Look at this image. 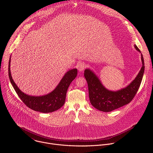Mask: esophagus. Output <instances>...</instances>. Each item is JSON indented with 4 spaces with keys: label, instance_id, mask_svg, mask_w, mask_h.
Listing matches in <instances>:
<instances>
[{
    "label": "esophagus",
    "instance_id": "obj_1",
    "mask_svg": "<svg viewBox=\"0 0 153 153\" xmlns=\"http://www.w3.org/2000/svg\"><path fill=\"white\" fill-rule=\"evenodd\" d=\"M86 67V65L85 63H80L78 65V69H79V70L80 71H82L83 70H84L85 69Z\"/></svg>",
    "mask_w": 153,
    "mask_h": 153
}]
</instances>
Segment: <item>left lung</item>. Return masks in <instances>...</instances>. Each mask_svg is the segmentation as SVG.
I'll list each match as a JSON object with an SVG mask.
<instances>
[{
    "label": "left lung",
    "mask_w": 153,
    "mask_h": 153,
    "mask_svg": "<svg viewBox=\"0 0 153 153\" xmlns=\"http://www.w3.org/2000/svg\"><path fill=\"white\" fill-rule=\"evenodd\" d=\"M134 47L140 52L136 45ZM141 59L142 67L135 79L125 88L117 91L106 89L96 75L90 69H86L84 71V76L88 83L89 98L91 105L101 111L110 112L131 101L139 88L144 73L145 64L142 54Z\"/></svg>",
    "instance_id": "1"
}]
</instances>
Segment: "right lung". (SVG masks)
Here are the masks:
<instances>
[{
	"label": "right lung",
	"mask_w": 153,
	"mask_h": 153,
	"mask_svg": "<svg viewBox=\"0 0 153 153\" xmlns=\"http://www.w3.org/2000/svg\"><path fill=\"white\" fill-rule=\"evenodd\" d=\"M10 62L11 57L8 64L10 80L18 96L26 106L34 111L48 113L59 110L64 105L68 87L77 76V69L71 70L65 74L56 88L50 93L42 96H31L21 91L14 83L11 74Z\"/></svg>",
	"instance_id": "right-lung-1"
}]
</instances>
